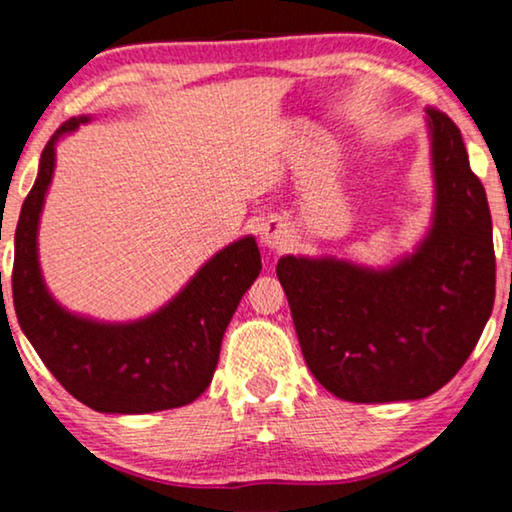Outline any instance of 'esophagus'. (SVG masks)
<instances>
[{
    "label": "esophagus",
    "mask_w": 512,
    "mask_h": 512,
    "mask_svg": "<svg viewBox=\"0 0 512 512\" xmlns=\"http://www.w3.org/2000/svg\"><path fill=\"white\" fill-rule=\"evenodd\" d=\"M261 242L270 249H279L286 244V226L279 219H270L261 223Z\"/></svg>",
    "instance_id": "34e87169"
}]
</instances>
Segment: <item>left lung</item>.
<instances>
[{
  "mask_svg": "<svg viewBox=\"0 0 512 512\" xmlns=\"http://www.w3.org/2000/svg\"><path fill=\"white\" fill-rule=\"evenodd\" d=\"M436 202L429 233L391 268L282 256L307 368L352 403L417 401L445 387L478 345L494 307L492 214L461 132L426 111Z\"/></svg>",
  "mask_w": 512,
  "mask_h": 512,
  "instance_id": "left-lung-1",
  "label": "left lung"
}]
</instances>
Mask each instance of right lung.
<instances>
[{
  "label": "right lung",
  "mask_w": 512,
  "mask_h": 512,
  "mask_svg": "<svg viewBox=\"0 0 512 512\" xmlns=\"http://www.w3.org/2000/svg\"><path fill=\"white\" fill-rule=\"evenodd\" d=\"M88 121L69 118L48 139L20 209L11 275L18 324L55 380L88 408L116 415L181 408L212 382L223 333L261 272V251L251 235L228 244L170 303L128 324L79 317L55 303L39 268V216L53 179L55 144Z\"/></svg>",
  "instance_id": "1"
}]
</instances>
